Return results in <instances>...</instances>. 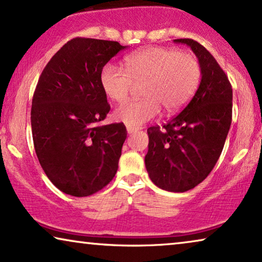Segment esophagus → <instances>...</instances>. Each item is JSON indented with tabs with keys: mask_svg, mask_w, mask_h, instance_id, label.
Segmentation results:
<instances>
[{
	"mask_svg": "<svg viewBox=\"0 0 262 262\" xmlns=\"http://www.w3.org/2000/svg\"><path fill=\"white\" fill-rule=\"evenodd\" d=\"M127 128V134H135V132H137V131H139L141 130V128L139 127H132V126H127L126 127Z\"/></svg>",
	"mask_w": 262,
	"mask_h": 262,
	"instance_id": "1",
	"label": "esophagus"
}]
</instances>
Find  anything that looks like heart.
Here are the masks:
<instances>
[{
    "mask_svg": "<svg viewBox=\"0 0 262 262\" xmlns=\"http://www.w3.org/2000/svg\"><path fill=\"white\" fill-rule=\"evenodd\" d=\"M126 71L106 64L100 84L111 100L124 102L134 84H141L139 100L124 103L114 111V119L127 126L139 127L160 114L182 108L198 88L202 68L198 58L188 52L167 48H148L125 59Z\"/></svg>",
    "mask_w": 262,
    "mask_h": 262,
    "instance_id": "b5f03b06",
    "label": "heart"
}]
</instances>
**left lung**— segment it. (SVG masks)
I'll use <instances>...</instances> for the list:
<instances>
[{"label":"left lung","instance_id":"obj_1","mask_svg":"<svg viewBox=\"0 0 262 262\" xmlns=\"http://www.w3.org/2000/svg\"><path fill=\"white\" fill-rule=\"evenodd\" d=\"M192 49L202 68L194 96L178 116L148 128L145 167L151 181L169 192L194 188L213 169L232 117V89L214 57L193 39H175Z\"/></svg>","mask_w":262,"mask_h":262}]
</instances>
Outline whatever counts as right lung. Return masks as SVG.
Returning <instances> with one entry per match:
<instances>
[{"label": "right lung", "instance_id": "right-lung-1", "mask_svg": "<svg viewBox=\"0 0 262 262\" xmlns=\"http://www.w3.org/2000/svg\"><path fill=\"white\" fill-rule=\"evenodd\" d=\"M124 49L118 41L74 38L39 77L31 110L35 154L46 177L67 194H94L118 170L127 131L123 123L99 125L111 110L100 74Z\"/></svg>", "mask_w": 262, "mask_h": 262}]
</instances>
